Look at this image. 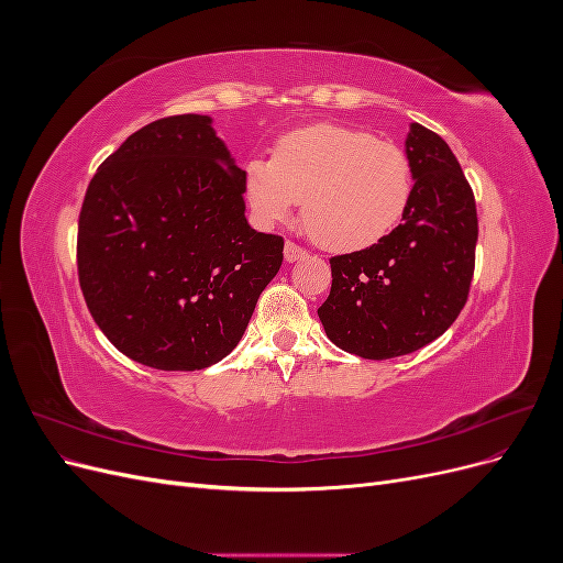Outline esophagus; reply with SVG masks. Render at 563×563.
Here are the masks:
<instances>
[{
	"label": "esophagus",
	"instance_id": "esophagus-1",
	"mask_svg": "<svg viewBox=\"0 0 563 563\" xmlns=\"http://www.w3.org/2000/svg\"><path fill=\"white\" fill-rule=\"evenodd\" d=\"M305 255H308V251H305L302 246H298V244H294V242H286V246H284V258H286V263H298V261H302Z\"/></svg>",
	"mask_w": 563,
	"mask_h": 563
}]
</instances>
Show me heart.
<instances>
[{
	"mask_svg": "<svg viewBox=\"0 0 563 563\" xmlns=\"http://www.w3.org/2000/svg\"><path fill=\"white\" fill-rule=\"evenodd\" d=\"M244 195L261 225H279L302 201L314 240L338 253L364 251L397 230L413 197V166L366 129L319 122L284 133L272 159L246 164Z\"/></svg>",
	"mask_w": 563,
	"mask_h": 563,
	"instance_id": "heart-1",
	"label": "heart"
}]
</instances>
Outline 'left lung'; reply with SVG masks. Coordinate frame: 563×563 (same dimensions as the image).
I'll use <instances>...</instances> for the list:
<instances>
[{
    "label": "left lung",
    "mask_w": 563,
    "mask_h": 563,
    "mask_svg": "<svg viewBox=\"0 0 563 563\" xmlns=\"http://www.w3.org/2000/svg\"><path fill=\"white\" fill-rule=\"evenodd\" d=\"M413 197L380 244L331 258V294L317 310L340 350L391 360L424 347L465 308L479 236L472 187L446 141L411 124Z\"/></svg>",
    "instance_id": "8db88e82"
}]
</instances>
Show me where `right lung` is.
<instances>
[{
	"instance_id": "right-lung-1",
	"label": "right lung",
	"mask_w": 563,
	"mask_h": 563,
	"mask_svg": "<svg viewBox=\"0 0 563 563\" xmlns=\"http://www.w3.org/2000/svg\"><path fill=\"white\" fill-rule=\"evenodd\" d=\"M244 176L207 114L157 119L98 166L79 213V286L129 360L199 371L240 343L284 240L244 216Z\"/></svg>"
}]
</instances>
